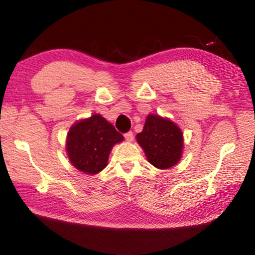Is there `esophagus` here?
<instances>
[{"instance_id": "1", "label": "esophagus", "mask_w": 255, "mask_h": 255, "mask_svg": "<svg viewBox=\"0 0 255 255\" xmlns=\"http://www.w3.org/2000/svg\"><path fill=\"white\" fill-rule=\"evenodd\" d=\"M124 136H125V138H126L127 141H132V139H133V133H132V131H128V132L125 133Z\"/></svg>"}]
</instances>
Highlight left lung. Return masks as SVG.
<instances>
[{"label": "left lung", "instance_id": "1", "mask_svg": "<svg viewBox=\"0 0 255 255\" xmlns=\"http://www.w3.org/2000/svg\"><path fill=\"white\" fill-rule=\"evenodd\" d=\"M181 129L169 119L149 115L143 131L137 133V141L148 162L161 170L170 169L179 162L183 147Z\"/></svg>", "mask_w": 255, "mask_h": 255}]
</instances>
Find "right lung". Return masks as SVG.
I'll return each instance as SVG.
<instances>
[{
    "label": "right lung",
    "mask_w": 255,
    "mask_h": 255,
    "mask_svg": "<svg viewBox=\"0 0 255 255\" xmlns=\"http://www.w3.org/2000/svg\"><path fill=\"white\" fill-rule=\"evenodd\" d=\"M124 136L100 115L81 120L72 126L67 135L68 158L77 170L97 174L107 166L108 156Z\"/></svg>",
    "instance_id": "add662e5"
}]
</instances>
